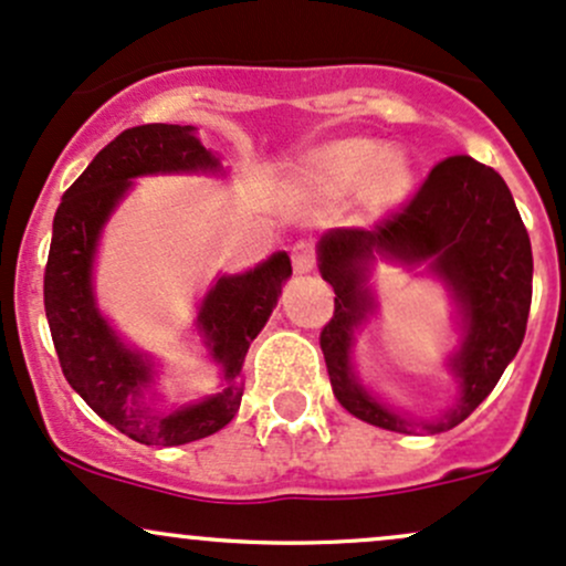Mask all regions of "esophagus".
Masks as SVG:
<instances>
[{"mask_svg":"<svg viewBox=\"0 0 566 566\" xmlns=\"http://www.w3.org/2000/svg\"><path fill=\"white\" fill-rule=\"evenodd\" d=\"M316 265V252L308 241H301V244L293 247V269L295 273H312Z\"/></svg>","mask_w":566,"mask_h":566,"instance_id":"1","label":"esophagus"}]
</instances>
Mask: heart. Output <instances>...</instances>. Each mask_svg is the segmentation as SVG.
I'll return each instance as SVG.
<instances>
[{
  "label": "heart",
  "mask_w": 566,
  "mask_h": 566,
  "mask_svg": "<svg viewBox=\"0 0 566 566\" xmlns=\"http://www.w3.org/2000/svg\"><path fill=\"white\" fill-rule=\"evenodd\" d=\"M306 179L327 196H344L357 188L368 212L384 214L411 192V160L395 147H378L374 139H335L306 158Z\"/></svg>",
  "instance_id": "obj_1"
}]
</instances>
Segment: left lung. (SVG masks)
Wrapping results in <instances>:
<instances>
[{
	"mask_svg": "<svg viewBox=\"0 0 566 566\" xmlns=\"http://www.w3.org/2000/svg\"><path fill=\"white\" fill-rule=\"evenodd\" d=\"M376 259L424 264L450 290L460 346L447 367L460 397L432 422H413L364 389L353 374L358 327L375 313L369 273ZM319 273L333 284L335 312L319 335L333 395L381 430L443 432L468 419L496 387L526 333L532 306V244L505 179L470 155L440 160L411 203L365 228H333L316 244Z\"/></svg>",
	"mask_w": 566,
	"mask_h": 566,
	"instance_id": "8db88e82",
	"label": "left lung"
}]
</instances>
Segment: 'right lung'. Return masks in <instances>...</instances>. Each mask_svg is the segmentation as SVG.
<instances>
[{"instance_id": "obj_1", "label": "right lung", "mask_w": 566, "mask_h": 566, "mask_svg": "<svg viewBox=\"0 0 566 566\" xmlns=\"http://www.w3.org/2000/svg\"><path fill=\"white\" fill-rule=\"evenodd\" d=\"M150 174L226 171L192 126L147 123L115 136L55 209L45 314L61 370L93 411L136 443L182 446L222 430L239 411L247 349L276 308L293 265L287 252H273L250 271L214 279L198 303L196 331L220 384L201 400L160 408L155 359L115 333L93 293V263L104 226L134 188V179Z\"/></svg>"}]
</instances>
